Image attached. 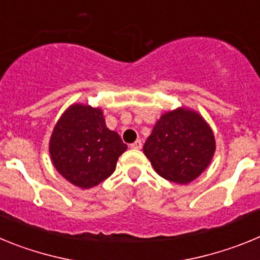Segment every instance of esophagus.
Instances as JSON below:
<instances>
[{"label": "esophagus", "mask_w": 260, "mask_h": 260, "mask_svg": "<svg viewBox=\"0 0 260 260\" xmlns=\"http://www.w3.org/2000/svg\"><path fill=\"white\" fill-rule=\"evenodd\" d=\"M130 148H133V150H141V148H142V142L141 141H135L134 143L130 144Z\"/></svg>", "instance_id": "34e87169"}]
</instances>
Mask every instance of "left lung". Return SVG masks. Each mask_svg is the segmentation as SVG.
<instances>
[{
    "label": "left lung",
    "mask_w": 260,
    "mask_h": 260,
    "mask_svg": "<svg viewBox=\"0 0 260 260\" xmlns=\"http://www.w3.org/2000/svg\"><path fill=\"white\" fill-rule=\"evenodd\" d=\"M215 150V137L208 123L186 108L162 114L143 146L156 173L181 185L190 183L206 171Z\"/></svg>",
    "instance_id": "left-lung-1"
}]
</instances>
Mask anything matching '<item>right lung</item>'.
Returning a JSON list of instances; mask_svg holds the SVG:
<instances>
[{
  "mask_svg": "<svg viewBox=\"0 0 260 260\" xmlns=\"http://www.w3.org/2000/svg\"><path fill=\"white\" fill-rule=\"evenodd\" d=\"M127 146L105 125L100 108L73 104L63 112L49 141L52 162L73 185L89 189L107 180Z\"/></svg>",
  "mask_w": 260,
  "mask_h": 260,
  "instance_id": "add662e5",
  "label": "right lung"
}]
</instances>
